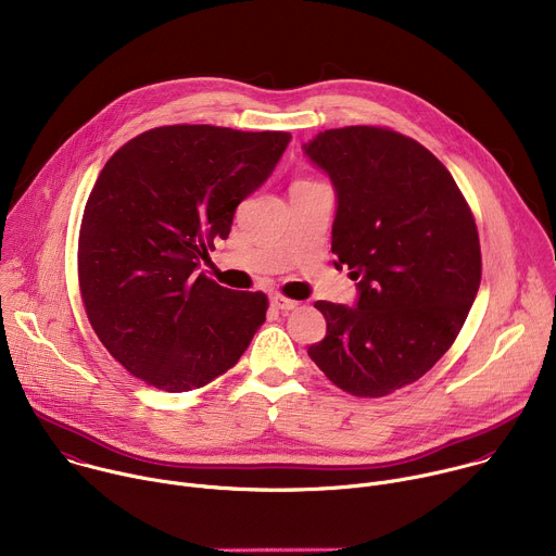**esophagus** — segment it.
<instances>
[{"mask_svg":"<svg viewBox=\"0 0 556 556\" xmlns=\"http://www.w3.org/2000/svg\"><path fill=\"white\" fill-rule=\"evenodd\" d=\"M270 305H273L275 309L290 312V309H294L299 303L292 301V299H286V296H281V294H273V296H270Z\"/></svg>","mask_w":556,"mask_h":556,"instance_id":"1","label":"esophagus"}]
</instances>
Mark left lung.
Segmentation results:
<instances>
[{"instance_id": "obj_1", "label": "left lung", "mask_w": 556, "mask_h": 556, "mask_svg": "<svg viewBox=\"0 0 556 556\" xmlns=\"http://www.w3.org/2000/svg\"><path fill=\"white\" fill-rule=\"evenodd\" d=\"M303 153L337 193L334 266L358 281L354 305L314 303L328 332L307 354L343 391L378 399L459 334L482 279L478 226L448 169L399 131L326 129Z\"/></svg>"}]
</instances>
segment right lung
Masks as SVG:
<instances>
[{
  "mask_svg": "<svg viewBox=\"0 0 556 556\" xmlns=\"http://www.w3.org/2000/svg\"><path fill=\"white\" fill-rule=\"evenodd\" d=\"M288 131L155 127L103 167L78 235V283L108 352L172 393L230 369L266 321L262 292L198 273L237 204L275 172Z\"/></svg>",
  "mask_w": 556,
  "mask_h": 556,
  "instance_id": "1",
  "label": "right lung"
}]
</instances>
